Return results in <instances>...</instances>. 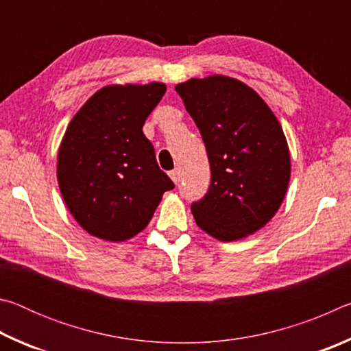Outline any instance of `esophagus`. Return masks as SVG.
<instances>
[{
    "mask_svg": "<svg viewBox=\"0 0 351 351\" xmlns=\"http://www.w3.org/2000/svg\"><path fill=\"white\" fill-rule=\"evenodd\" d=\"M169 175H170V178H171V181H173L175 184L180 182V178H181V170H180V169H175V170H171Z\"/></svg>",
    "mask_w": 351,
    "mask_h": 351,
    "instance_id": "obj_1",
    "label": "esophagus"
}]
</instances>
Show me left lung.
<instances>
[{"label": "left lung", "instance_id": "left-lung-1", "mask_svg": "<svg viewBox=\"0 0 351 351\" xmlns=\"http://www.w3.org/2000/svg\"><path fill=\"white\" fill-rule=\"evenodd\" d=\"M203 136L210 186L195 201L197 224L213 239L234 241L257 232L287 193L291 159L274 112L252 88L226 75L176 85Z\"/></svg>", "mask_w": 351, "mask_h": 351}]
</instances>
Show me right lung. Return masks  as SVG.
I'll use <instances>...</instances> for the list:
<instances>
[{
	"mask_svg": "<svg viewBox=\"0 0 351 351\" xmlns=\"http://www.w3.org/2000/svg\"><path fill=\"white\" fill-rule=\"evenodd\" d=\"M165 90L159 82L105 86L69 122L58 148V186L75 221L97 239L139 234L175 187L142 132Z\"/></svg>",
	"mask_w": 351,
	"mask_h": 351,
	"instance_id": "right-lung-1",
	"label": "right lung"
}]
</instances>
